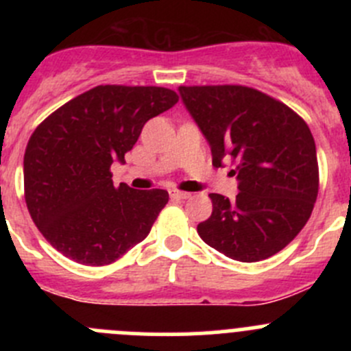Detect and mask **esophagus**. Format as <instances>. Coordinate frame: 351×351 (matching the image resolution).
<instances>
[{
  "mask_svg": "<svg viewBox=\"0 0 351 351\" xmlns=\"http://www.w3.org/2000/svg\"><path fill=\"white\" fill-rule=\"evenodd\" d=\"M169 197L173 200H186V198H190V193L180 192V190H169Z\"/></svg>",
  "mask_w": 351,
  "mask_h": 351,
  "instance_id": "obj_1",
  "label": "esophagus"
}]
</instances>
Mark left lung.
<instances>
[{
  "mask_svg": "<svg viewBox=\"0 0 351 351\" xmlns=\"http://www.w3.org/2000/svg\"><path fill=\"white\" fill-rule=\"evenodd\" d=\"M210 144L212 165L231 161L236 200L210 193L212 215L197 226L208 246L232 260H267L309 221L319 190L314 137L282 101L241 84L180 86Z\"/></svg>",
  "mask_w": 351,
  "mask_h": 351,
  "instance_id": "left-lung-1",
  "label": "left lung"
}]
</instances>
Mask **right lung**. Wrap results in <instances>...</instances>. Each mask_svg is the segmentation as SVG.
Instances as JSON below:
<instances>
[{
	"instance_id": "add662e5",
	"label": "right lung",
	"mask_w": 351,
	"mask_h": 351,
	"mask_svg": "<svg viewBox=\"0 0 351 351\" xmlns=\"http://www.w3.org/2000/svg\"><path fill=\"white\" fill-rule=\"evenodd\" d=\"M176 101L168 88L101 84L34 130L23 156L25 202L59 253L104 267L149 234L168 192L113 186L110 166L125 161L144 123Z\"/></svg>"
}]
</instances>
